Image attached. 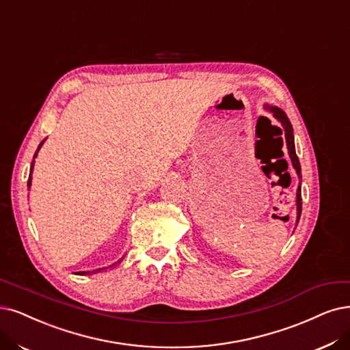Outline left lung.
<instances>
[{"mask_svg": "<svg viewBox=\"0 0 350 350\" xmlns=\"http://www.w3.org/2000/svg\"><path fill=\"white\" fill-rule=\"evenodd\" d=\"M264 108L267 111H269L273 113L274 118L281 124V133L284 134V138H286V144H287V150H288V155L291 159V164L294 167V170L299 176V187H297V193H295V206H297V221H295V226L300 221V215H301V165L299 161V157L295 154V146H294V134H293V125L288 120V116L286 115L281 108L278 107H273V105H264Z\"/></svg>", "mask_w": 350, "mask_h": 350, "instance_id": "left-lung-1", "label": "left lung"}]
</instances>
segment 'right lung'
Returning <instances> with one entry per match:
<instances>
[{"instance_id": "obj_1", "label": "right lung", "mask_w": 350, "mask_h": 350, "mask_svg": "<svg viewBox=\"0 0 350 350\" xmlns=\"http://www.w3.org/2000/svg\"><path fill=\"white\" fill-rule=\"evenodd\" d=\"M44 141H46V139H43V141L40 142V146L37 147V151L34 152V157H33V161H31V165H30V176H29V182H27V187H29V189L31 187V174H33V168H34V159L37 157L38 150H40V148H42V146L44 144ZM121 261H122V258H121V260L116 261V262H113L112 265H109V267H105V268H98V269H94V271H79V273H76V274H79V275H92V274H95V273H99V271H102V269L112 268V267H115L116 264H121Z\"/></svg>"}]
</instances>
